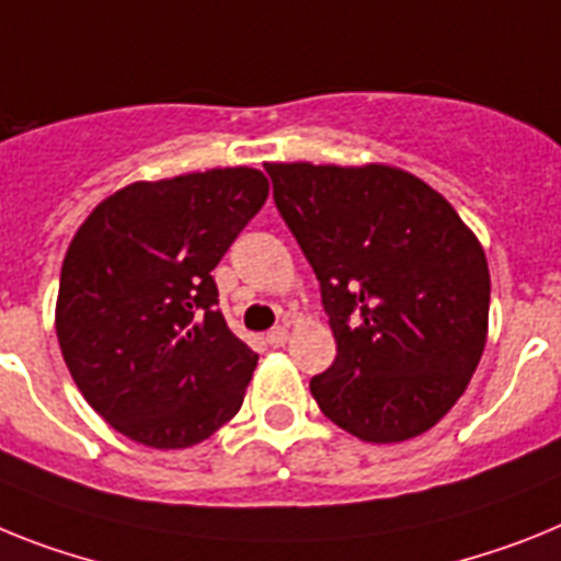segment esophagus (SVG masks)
Masks as SVG:
<instances>
[{"label":"esophagus","mask_w":561,"mask_h":561,"mask_svg":"<svg viewBox=\"0 0 561 561\" xmlns=\"http://www.w3.org/2000/svg\"><path fill=\"white\" fill-rule=\"evenodd\" d=\"M288 328H285V324H282V328H273V331H267V345H273V347H282L285 345V342H288Z\"/></svg>","instance_id":"34e87169"}]
</instances>
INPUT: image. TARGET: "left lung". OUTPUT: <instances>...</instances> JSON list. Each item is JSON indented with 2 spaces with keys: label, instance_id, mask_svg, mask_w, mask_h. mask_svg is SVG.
Wrapping results in <instances>:
<instances>
[{
  "label": "left lung",
  "instance_id": "obj_1",
  "mask_svg": "<svg viewBox=\"0 0 561 561\" xmlns=\"http://www.w3.org/2000/svg\"><path fill=\"white\" fill-rule=\"evenodd\" d=\"M265 171L336 339L333 365L310 379L319 411L374 445L431 431L488 342L491 273L477 233L402 168L265 162Z\"/></svg>",
  "mask_w": 561,
  "mask_h": 561
}]
</instances>
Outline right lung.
I'll return each instance as SVG.
<instances>
[{
    "mask_svg": "<svg viewBox=\"0 0 561 561\" xmlns=\"http://www.w3.org/2000/svg\"><path fill=\"white\" fill-rule=\"evenodd\" d=\"M267 191L256 168L134 182L70 239L56 339L82 397L122 436L191 448L242 408L259 356L216 308L210 271Z\"/></svg>",
    "mask_w": 561,
    "mask_h": 561,
    "instance_id": "obj_1",
    "label": "right lung"
}]
</instances>
